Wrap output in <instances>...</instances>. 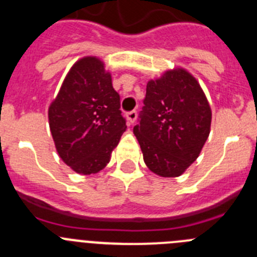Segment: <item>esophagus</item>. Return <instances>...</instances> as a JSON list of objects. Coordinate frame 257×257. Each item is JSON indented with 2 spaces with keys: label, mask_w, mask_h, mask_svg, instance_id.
I'll list each match as a JSON object with an SVG mask.
<instances>
[{
  "label": "esophagus",
  "mask_w": 257,
  "mask_h": 257,
  "mask_svg": "<svg viewBox=\"0 0 257 257\" xmlns=\"http://www.w3.org/2000/svg\"><path fill=\"white\" fill-rule=\"evenodd\" d=\"M126 118H127V121H128V123L133 124L134 122L136 121V118H138V112H136V110H131V112H127L126 113Z\"/></svg>",
  "instance_id": "obj_1"
}]
</instances>
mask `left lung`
<instances>
[{"label":"left lung","instance_id":"8db88e82","mask_svg":"<svg viewBox=\"0 0 257 257\" xmlns=\"http://www.w3.org/2000/svg\"><path fill=\"white\" fill-rule=\"evenodd\" d=\"M134 134L148 168L178 177L200 155L210 134L211 109L197 80L185 69L148 81L144 107Z\"/></svg>","mask_w":257,"mask_h":257}]
</instances>
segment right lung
<instances>
[{
    "mask_svg": "<svg viewBox=\"0 0 257 257\" xmlns=\"http://www.w3.org/2000/svg\"><path fill=\"white\" fill-rule=\"evenodd\" d=\"M119 95L98 57L72 65L48 108L49 128L60 158L79 175L102 171L126 131Z\"/></svg>",
    "mask_w": 257,
    "mask_h": 257,
    "instance_id": "obj_1",
    "label": "right lung"
}]
</instances>
